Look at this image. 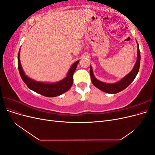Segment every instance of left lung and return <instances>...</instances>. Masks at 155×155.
I'll use <instances>...</instances> for the list:
<instances>
[{"instance_id":"8db88e82","label":"left lung","mask_w":155,"mask_h":155,"mask_svg":"<svg viewBox=\"0 0 155 155\" xmlns=\"http://www.w3.org/2000/svg\"><path fill=\"white\" fill-rule=\"evenodd\" d=\"M137 60L136 64H134V67L131 70V72L128 74L127 76L121 79L120 81H118L115 83H106L104 82L100 81V80L97 79L93 74V70L92 67H90V73H91V78L92 83L93 85H94L100 90L104 91L105 92L109 93V94H116L124 90L125 88L127 87L133 81L134 78L137 76V75L138 73L139 68H140V52L139 50V45L137 43Z\"/></svg>"}]
</instances>
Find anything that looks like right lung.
<instances>
[{"label":"right lung","mask_w":155,"mask_h":155,"mask_svg":"<svg viewBox=\"0 0 155 155\" xmlns=\"http://www.w3.org/2000/svg\"><path fill=\"white\" fill-rule=\"evenodd\" d=\"M20 50L18 54V68L23 81L31 90L46 97H55L68 91L73 83V75L79 61L75 62L70 67L66 78L54 83H43L34 80L25 74L20 62Z\"/></svg>","instance_id":"1"}]
</instances>
